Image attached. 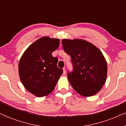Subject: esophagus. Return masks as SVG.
<instances>
[{"mask_svg": "<svg viewBox=\"0 0 126 126\" xmlns=\"http://www.w3.org/2000/svg\"><path fill=\"white\" fill-rule=\"evenodd\" d=\"M63 75H65V73H66V68H63Z\"/></svg>", "mask_w": 126, "mask_h": 126, "instance_id": "esophagus-1", "label": "esophagus"}]
</instances>
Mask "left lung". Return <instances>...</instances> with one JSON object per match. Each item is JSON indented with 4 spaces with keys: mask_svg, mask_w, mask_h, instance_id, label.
I'll return each instance as SVG.
<instances>
[{
    "mask_svg": "<svg viewBox=\"0 0 126 126\" xmlns=\"http://www.w3.org/2000/svg\"><path fill=\"white\" fill-rule=\"evenodd\" d=\"M62 44L71 57L73 70L67 76L72 87L85 97L97 94L106 82L107 74V64L102 53L82 39H64Z\"/></svg>",
    "mask_w": 126,
    "mask_h": 126,
    "instance_id": "left-lung-1",
    "label": "left lung"
}]
</instances>
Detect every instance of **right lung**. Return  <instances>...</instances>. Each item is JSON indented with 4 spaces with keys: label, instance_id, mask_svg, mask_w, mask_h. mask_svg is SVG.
<instances>
[{
    "label": "right lung",
    "instance_id": "right-lung-1",
    "mask_svg": "<svg viewBox=\"0 0 126 126\" xmlns=\"http://www.w3.org/2000/svg\"><path fill=\"white\" fill-rule=\"evenodd\" d=\"M59 44L58 39L43 37L31 45L20 58V81L29 92L37 97L50 94L63 73L57 66L58 58L52 56Z\"/></svg>",
    "mask_w": 126,
    "mask_h": 126
}]
</instances>
